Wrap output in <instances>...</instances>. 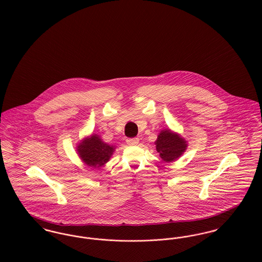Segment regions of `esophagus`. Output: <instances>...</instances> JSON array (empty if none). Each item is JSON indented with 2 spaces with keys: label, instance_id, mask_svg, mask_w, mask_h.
<instances>
[{
  "label": "esophagus",
  "instance_id": "1",
  "mask_svg": "<svg viewBox=\"0 0 262 262\" xmlns=\"http://www.w3.org/2000/svg\"><path fill=\"white\" fill-rule=\"evenodd\" d=\"M126 142L129 145H137L139 143V139L138 138H127Z\"/></svg>",
  "mask_w": 262,
  "mask_h": 262
}]
</instances>
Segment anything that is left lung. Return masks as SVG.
Listing matches in <instances>:
<instances>
[{
    "label": "left lung",
    "instance_id": "8db88e82",
    "mask_svg": "<svg viewBox=\"0 0 262 262\" xmlns=\"http://www.w3.org/2000/svg\"><path fill=\"white\" fill-rule=\"evenodd\" d=\"M155 144L160 157L166 162H170L179 158L187 148L186 141L179 135L171 133L169 130L161 131L155 141Z\"/></svg>",
    "mask_w": 262,
    "mask_h": 262
}]
</instances>
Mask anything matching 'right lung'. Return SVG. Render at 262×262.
I'll return each instance as SVG.
<instances>
[{
	"instance_id": "right-lung-1",
	"label": "right lung",
	"mask_w": 262,
	"mask_h": 262,
	"mask_svg": "<svg viewBox=\"0 0 262 262\" xmlns=\"http://www.w3.org/2000/svg\"><path fill=\"white\" fill-rule=\"evenodd\" d=\"M114 148L104 143L98 135L83 140L77 147V152L81 159L89 166L101 167L107 163L113 154Z\"/></svg>"
}]
</instances>
